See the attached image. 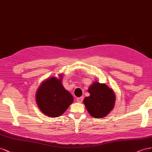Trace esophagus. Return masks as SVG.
<instances>
[{
	"label": "esophagus",
	"instance_id": "obj_1",
	"mask_svg": "<svg viewBox=\"0 0 152 152\" xmlns=\"http://www.w3.org/2000/svg\"><path fill=\"white\" fill-rule=\"evenodd\" d=\"M76 100H77V102H78L81 103V102H82V101H83V97H77V98L76 99Z\"/></svg>",
	"mask_w": 152,
	"mask_h": 152
}]
</instances>
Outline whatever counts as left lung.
I'll return each instance as SVG.
<instances>
[{
	"label": "left lung",
	"mask_w": 152,
	"mask_h": 152,
	"mask_svg": "<svg viewBox=\"0 0 152 152\" xmlns=\"http://www.w3.org/2000/svg\"><path fill=\"white\" fill-rule=\"evenodd\" d=\"M88 92L90 96L84 99L83 103L88 113L94 118H104L114 108L115 92L106 84L94 81L89 86Z\"/></svg>",
	"instance_id": "1"
}]
</instances>
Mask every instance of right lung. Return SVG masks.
I'll return each mask as SVG.
<instances>
[{"instance_id":"1","label":"right lung","mask_w":152,"mask_h":152,"mask_svg":"<svg viewBox=\"0 0 152 152\" xmlns=\"http://www.w3.org/2000/svg\"><path fill=\"white\" fill-rule=\"evenodd\" d=\"M64 75L58 78L50 77L43 81L36 94L37 105L43 114L48 116L58 117L66 111L73 102L71 94L65 89L62 83Z\"/></svg>"}]
</instances>
